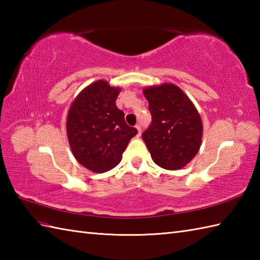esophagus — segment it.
Segmentation results:
<instances>
[{"label": "esophagus", "mask_w": 260, "mask_h": 260, "mask_svg": "<svg viewBox=\"0 0 260 260\" xmlns=\"http://www.w3.org/2000/svg\"><path fill=\"white\" fill-rule=\"evenodd\" d=\"M135 127H136V129H137V132H139V134H137V135H139V136H141V133H142V127H141V125H136Z\"/></svg>", "instance_id": "34e87169"}]
</instances>
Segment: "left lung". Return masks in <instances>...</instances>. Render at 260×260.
Here are the masks:
<instances>
[{
	"mask_svg": "<svg viewBox=\"0 0 260 260\" xmlns=\"http://www.w3.org/2000/svg\"><path fill=\"white\" fill-rule=\"evenodd\" d=\"M152 116L142 134L153 161L165 170H179L197 155L202 123L194 105L178 86L164 84L144 89Z\"/></svg>",
	"mask_w": 260,
	"mask_h": 260,
	"instance_id": "obj_1",
	"label": "left lung"
}]
</instances>
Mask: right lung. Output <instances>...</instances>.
Returning <instances> with one entry per match:
<instances>
[{"mask_svg":"<svg viewBox=\"0 0 260 260\" xmlns=\"http://www.w3.org/2000/svg\"><path fill=\"white\" fill-rule=\"evenodd\" d=\"M119 88L99 80L82 90L71 105L67 134L71 151L81 165L96 173L114 169L132 137L137 134L128 126L124 112L116 106Z\"/></svg>","mask_w":260,"mask_h":260,"instance_id":"obj_1","label":"right lung"}]
</instances>
